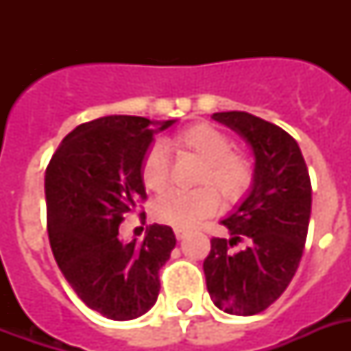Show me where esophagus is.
Here are the masks:
<instances>
[{
  "label": "esophagus",
  "mask_w": 351,
  "mask_h": 351,
  "mask_svg": "<svg viewBox=\"0 0 351 351\" xmlns=\"http://www.w3.org/2000/svg\"><path fill=\"white\" fill-rule=\"evenodd\" d=\"M175 234H176V239L182 240V239H186L187 234H189V231L184 230V228H175Z\"/></svg>",
  "instance_id": "34e87169"
}]
</instances>
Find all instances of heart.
Wrapping results in <instances>:
<instances>
[{
	"instance_id": "b5f03b06",
	"label": "heart",
	"mask_w": 351,
	"mask_h": 351,
	"mask_svg": "<svg viewBox=\"0 0 351 351\" xmlns=\"http://www.w3.org/2000/svg\"><path fill=\"white\" fill-rule=\"evenodd\" d=\"M171 145L178 153H193L202 160L198 165L197 184L191 191L171 189L156 198L154 217L175 228H191L204 217L215 213L220 206V195L226 202H237L244 197L253 182L250 160L234 153L228 134L211 125H193L180 131ZM142 180L151 191H162L169 182V158L164 143H153L142 160ZM217 186L216 190L210 186Z\"/></svg>"
}]
</instances>
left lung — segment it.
<instances>
[{
  "label": "left lung",
  "instance_id": "obj_1",
  "mask_svg": "<svg viewBox=\"0 0 351 351\" xmlns=\"http://www.w3.org/2000/svg\"><path fill=\"white\" fill-rule=\"evenodd\" d=\"M251 147L255 158L247 197L220 220L230 239H211L204 261L209 297L230 315H256L284 293L299 267L311 213V182L299 143L275 123L250 112H215ZM244 239L246 247H229Z\"/></svg>",
  "mask_w": 351,
  "mask_h": 351
}]
</instances>
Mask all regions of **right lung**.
<instances>
[{"label":"right lung","mask_w":351,"mask_h":351,"mask_svg":"<svg viewBox=\"0 0 351 351\" xmlns=\"http://www.w3.org/2000/svg\"><path fill=\"white\" fill-rule=\"evenodd\" d=\"M176 120L104 117L63 138L45 171L47 228L63 277L80 299L112 321L147 313L175 233L153 224L143 242L120 239L123 215L145 198L142 160L156 132Z\"/></svg>","instance_id":"1"}]
</instances>
